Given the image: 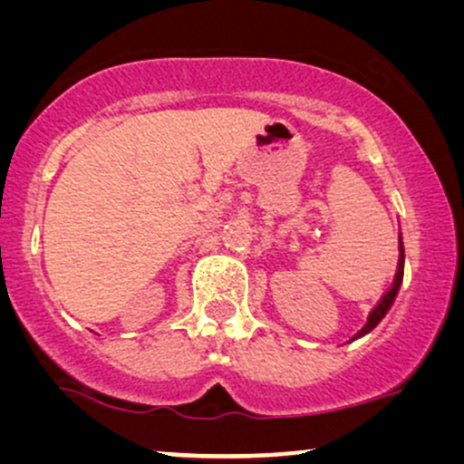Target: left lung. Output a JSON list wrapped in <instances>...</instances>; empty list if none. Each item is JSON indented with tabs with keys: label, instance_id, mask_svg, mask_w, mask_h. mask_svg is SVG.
<instances>
[{
	"label": "left lung",
	"instance_id": "obj_1",
	"mask_svg": "<svg viewBox=\"0 0 464 464\" xmlns=\"http://www.w3.org/2000/svg\"><path fill=\"white\" fill-rule=\"evenodd\" d=\"M398 249H400V258H398V271H396V277H393V284H392V288L387 290L385 295H382V299H381L379 303H376V307H374V310L370 312V316H368V323H365L363 327L359 329L357 334L353 335V340H359V337L368 335L370 331L374 329L376 324H379L382 318H385V314L392 310L393 301H396V296H398V290H400V285H402V277H404V245H402V237H398Z\"/></svg>",
	"mask_w": 464,
	"mask_h": 464
}]
</instances>
